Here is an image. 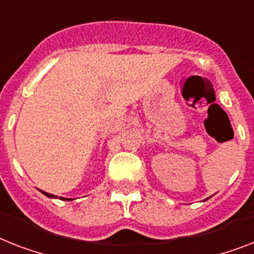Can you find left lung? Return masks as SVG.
Masks as SVG:
<instances>
[{
	"mask_svg": "<svg viewBox=\"0 0 254 254\" xmlns=\"http://www.w3.org/2000/svg\"><path fill=\"white\" fill-rule=\"evenodd\" d=\"M207 198H210V197H207ZM207 198H206V200H207ZM205 201V200H204Z\"/></svg>",
	"mask_w": 254,
	"mask_h": 254,
	"instance_id": "left-lung-1",
	"label": "left lung"
}]
</instances>
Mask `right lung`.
<instances>
[{
	"instance_id": "1",
	"label": "right lung",
	"mask_w": 254,
	"mask_h": 254,
	"mask_svg": "<svg viewBox=\"0 0 254 254\" xmlns=\"http://www.w3.org/2000/svg\"><path fill=\"white\" fill-rule=\"evenodd\" d=\"M41 193H44L45 196H47V197H49V198H58L57 196H54V194L48 193V192H44V190H41ZM60 198H61V200H64V201H72V200H74V198H66V197H60Z\"/></svg>"
}]
</instances>
